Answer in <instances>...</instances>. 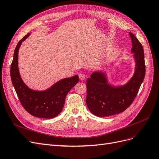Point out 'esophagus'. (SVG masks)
<instances>
[{"mask_svg": "<svg viewBox=\"0 0 159 159\" xmlns=\"http://www.w3.org/2000/svg\"><path fill=\"white\" fill-rule=\"evenodd\" d=\"M79 78H80L81 80H84L85 78V74H79Z\"/></svg>", "mask_w": 159, "mask_h": 159, "instance_id": "esophagus-1", "label": "esophagus"}]
</instances>
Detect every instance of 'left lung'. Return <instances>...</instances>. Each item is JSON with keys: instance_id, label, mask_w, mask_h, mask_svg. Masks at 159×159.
I'll use <instances>...</instances> for the list:
<instances>
[{"instance_id": "8db88e82", "label": "left lung", "mask_w": 159, "mask_h": 159, "mask_svg": "<svg viewBox=\"0 0 159 159\" xmlns=\"http://www.w3.org/2000/svg\"><path fill=\"white\" fill-rule=\"evenodd\" d=\"M134 60L133 76L125 84L113 85L109 83L106 71H94L87 80L86 104L90 112L99 117H109L123 112L135 98L145 78V64L141 44L133 34L129 32Z\"/></svg>"}]
</instances>
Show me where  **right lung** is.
Wrapping results in <instances>:
<instances>
[{
  "label": "right lung",
  "instance_id": "right-lung-1",
  "mask_svg": "<svg viewBox=\"0 0 159 159\" xmlns=\"http://www.w3.org/2000/svg\"><path fill=\"white\" fill-rule=\"evenodd\" d=\"M31 34L28 33L19 41L14 52L11 66L12 83L23 107L33 116L52 119L56 117L63 109L67 94L79 81L78 75L64 78L49 88L38 91L30 88L24 82L18 68V51L22 42Z\"/></svg>",
  "mask_w": 159,
  "mask_h": 159
}]
</instances>
